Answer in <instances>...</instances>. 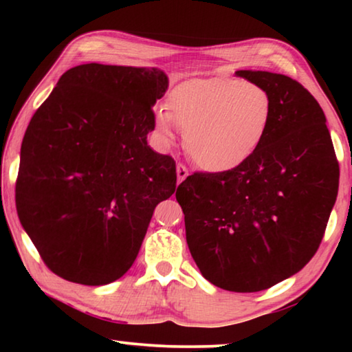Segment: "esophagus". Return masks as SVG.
<instances>
[{
    "label": "esophagus",
    "instance_id": "1",
    "mask_svg": "<svg viewBox=\"0 0 352 352\" xmlns=\"http://www.w3.org/2000/svg\"><path fill=\"white\" fill-rule=\"evenodd\" d=\"M186 177H188V169H186V166L178 164V166H177V182H178V183H182Z\"/></svg>",
    "mask_w": 352,
    "mask_h": 352
}]
</instances>
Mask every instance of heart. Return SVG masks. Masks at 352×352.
I'll return each mask as SVG.
<instances>
[{"label":"heart","mask_w":352,"mask_h":352,"mask_svg":"<svg viewBox=\"0 0 352 352\" xmlns=\"http://www.w3.org/2000/svg\"><path fill=\"white\" fill-rule=\"evenodd\" d=\"M169 110L155 111V126L166 142L175 126L200 168L228 172L253 157L270 129L273 102L259 83L231 77L192 79L177 85L168 98Z\"/></svg>","instance_id":"1"}]
</instances>
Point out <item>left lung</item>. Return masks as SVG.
Masks as SVG:
<instances>
[{
	"mask_svg": "<svg viewBox=\"0 0 352 352\" xmlns=\"http://www.w3.org/2000/svg\"><path fill=\"white\" fill-rule=\"evenodd\" d=\"M269 91L265 140L228 172H194L177 188L189 252L208 281L259 292L300 272L317 253L338 192V162L326 116L300 82L236 71Z\"/></svg>",
	"mask_w": 352,
	"mask_h": 352,
	"instance_id": "obj_1",
	"label": "left lung"
}]
</instances>
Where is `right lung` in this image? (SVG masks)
Returning a JSON list of instances; mask_svg holds the SVG:
<instances>
[{
    "mask_svg": "<svg viewBox=\"0 0 352 352\" xmlns=\"http://www.w3.org/2000/svg\"><path fill=\"white\" fill-rule=\"evenodd\" d=\"M169 80L158 68L68 69L26 129L16 212L47 269L104 285L138 256L155 206L175 192V162L147 146Z\"/></svg>",
    "mask_w": 352,
    "mask_h": 352,
    "instance_id": "1",
    "label": "right lung"
}]
</instances>
